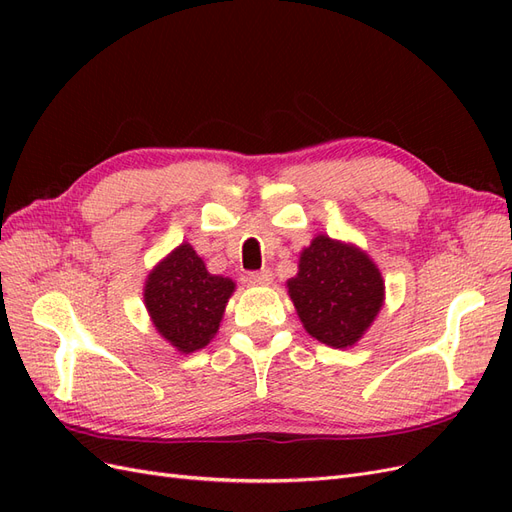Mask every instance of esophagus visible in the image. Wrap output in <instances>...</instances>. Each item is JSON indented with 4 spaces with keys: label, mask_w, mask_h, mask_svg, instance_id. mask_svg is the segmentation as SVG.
<instances>
[{
    "label": "esophagus",
    "mask_w": 512,
    "mask_h": 512,
    "mask_svg": "<svg viewBox=\"0 0 512 512\" xmlns=\"http://www.w3.org/2000/svg\"><path fill=\"white\" fill-rule=\"evenodd\" d=\"M273 282V275L269 269H262V271H254L247 275V284L252 286H269Z\"/></svg>",
    "instance_id": "34e87169"
}]
</instances>
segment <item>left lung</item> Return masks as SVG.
I'll use <instances>...</instances> for the list:
<instances>
[{
    "instance_id": "obj_1",
    "label": "left lung",
    "mask_w": 512,
    "mask_h": 512,
    "mask_svg": "<svg viewBox=\"0 0 512 512\" xmlns=\"http://www.w3.org/2000/svg\"><path fill=\"white\" fill-rule=\"evenodd\" d=\"M303 329L331 348H352L384 305L378 265L359 245L316 235L286 282Z\"/></svg>"
}]
</instances>
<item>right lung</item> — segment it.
I'll use <instances>...</instances> for the list:
<instances>
[{
    "label": "right lung",
    "instance_id": "right-lung-1",
    "mask_svg": "<svg viewBox=\"0 0 512 512\" xmlns=\"http://www.w3.org/2000/svg\"><path fill=\"white\" fill-rule=\"evenodd\" d=\"M235 286L209 273L194 247L181 243L149 271L143 299L156 331L177 352L192 354L218 333Z\"/></svg>",
    "mask_w": 512,
    "mask_h": 512
}]
</instances>
